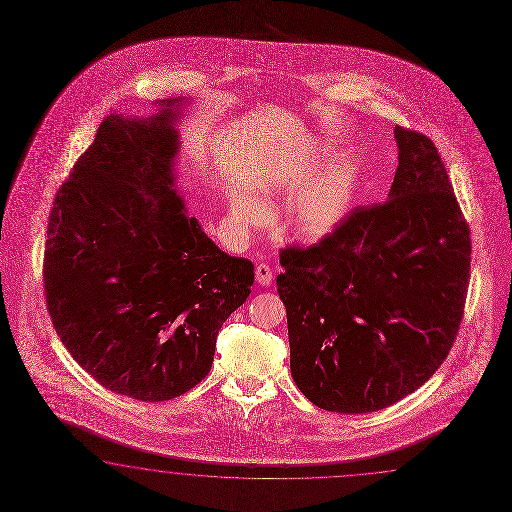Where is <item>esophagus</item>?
<instances>
[{"label":"esophagus","mask_w":512,"mask_h":512,"mask_svg":"<svg viewBox=\"0 0 512 512\" xmlns=\"http://www.w3.org/2000/svg\"><path fill=\"white\" fill-rule=\"evenodd\" d=\"M272 268L268 266V264L261 263L257 268H255V279H257V283H261V285H270L272 283Z\"/></svg>","instance_id":"obj_1"}]
</instances>
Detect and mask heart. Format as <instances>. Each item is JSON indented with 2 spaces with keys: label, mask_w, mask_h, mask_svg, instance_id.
<instances>
[{
  "label": "heart",
  "mask_w": 512,
  "mask_h": 512,
  "mask_svg": "<svg viewBox=\"0 0 512 512\" xmlns=\"http://www.w3.org/2000/svg\"><path fill=\"white\" fill-rule=\"evenodd\" d=\"M352 194V182L345 169H333L318 180L294 205V227L305 238L330 233L345 214ZM233 216L238 223L251 227L263 221V208L248 197L233 199Z\"/></svg>",
  "instance_id": "b5f03b06"
}]
</instances>
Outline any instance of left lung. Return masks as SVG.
Returning a JSON list of instances; mask_svg holds the SVG:
<instances>
[{"instance_id":"8db88e82","label":"left lung","mask_w":512,"mask_h":512,"mask_svg":"<svg viewBox=\"0 0 512 512\" xmlns=\"http://www.w3.org/2000/svg\"><path fill=\"white\" fill-rule=\"evenodd\" d=\"M389 199L352 208L317 244L279 251L291 373L318 408L369 414L440 369L464 317L470 225L434 141L395 126Z\"/></svg>"}]
</instances>
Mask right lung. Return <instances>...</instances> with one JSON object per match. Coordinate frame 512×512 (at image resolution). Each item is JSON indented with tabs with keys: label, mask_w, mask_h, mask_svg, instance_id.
<instances>
[{
	"label": "right lung",
	"mask_w": 512,
	"mask_h": 512,
	"mask_svg": "<svg viewBox=\"0 0 512 512\" xmlns=\"http://www.w3.org/2000/svg\"><path fill=\"white\" fill-rule=\"evenodd\" d=\"M151 119L110 113L59 186L44 296L70 356L141 402L175 399L212 367L221 324L246 302L253 264L221 251L175 190V100Z\"/></svg>",
	"instance_id": "right-lung-1"
}]
</instances>
